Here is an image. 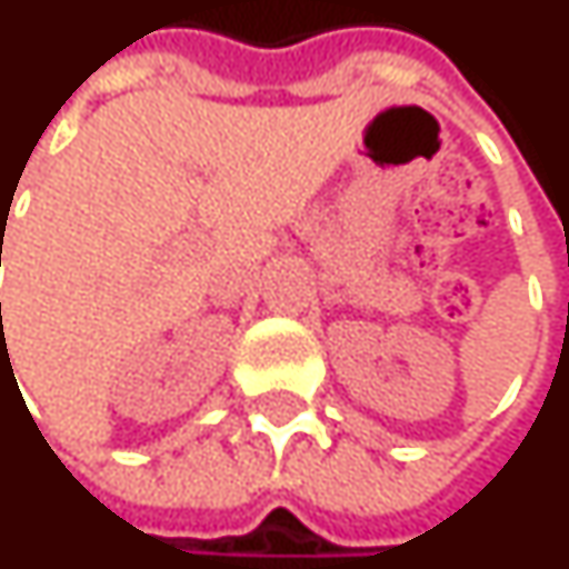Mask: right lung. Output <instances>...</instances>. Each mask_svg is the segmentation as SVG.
<instances>
[{"label": "right lung", "mask_w": 569, "mask_h": 569, "mask_svg": "<svg viewBox=\"0 0 569 569\" xmlns=\"http://www.w3.org/2000/svg\"><path fill=\"white\" fill-rule=\"evenodd\" d=\"M0 309H2V306H0Z\"/></svg>", "instance_id": "add662e5"}]
</instances>
